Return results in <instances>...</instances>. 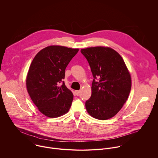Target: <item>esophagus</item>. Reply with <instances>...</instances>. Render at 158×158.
<instances>
[{
	"mask_svg": "<svg viewBox=\"0 0 158 158\" xmlns=\"http://www.w3.org/2000/svg\"><path fill=\"white\" fill-rule=\"evenodd\" d=\"M75 93L76 95L78 96V95H79V93H80V91H75Z\"/></svg>",
	"mask_w": 158,
	"mask_h": 158,
	"instance_id": "1",
	"label": "esophagus"
}]
</instances>
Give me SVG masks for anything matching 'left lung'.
Segmentation results:
<instances>
[{"label": "left lung", "instance_id": "1", "mask_svg": "<svg viewBox=\"0 0 158 158\" xmlns=\"http://www.w3.org/2000/svg\"><path fill=\"white\" fill-rule=\"evenodd\" d=\"M81 52L87 59L94 78L91 98L85 103L86 110L96 119L110 118L128 99L131 87L130 73L120 55L110 48L91 47L81 49Z\"/></svg>", "mask_w": 158, "mask_h": 158}]
</instances>
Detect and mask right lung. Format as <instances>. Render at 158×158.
Masks as SVG:
<instances>
[{
    "label": "right lung",
    "mask_w": 158,
    "mask_h": 158,
    "mask_svg": "<svg viewBox=\"0 0 158 158\" xmlns=\"http://www.w3.org/2000/svg\"><path fill=\"white\" fill-rule=\"evenodd\" d=\"M78 49L52 45L34 57L26 78L27 91L40 112L55 118L69 110L73 95L64 81L65 70Z\"/></svg>",
    "instance_id": "1"
}]
</instances>
